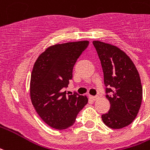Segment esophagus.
<instances>
[{"label":"esophagus","mask_w":150,"mask_h":150,"mask_svg":"<svg viewBox=\"0 0 150 150\" xmlns=\"http://www.w3.org/2000/svg\"><path fill=\"white\" fill-rule=\"evenodd\" d=\"M90 98L93 101L97 100L98 98V96H90Z\"/></svg>","instance_id":"esophagus-1"}]
</instances>
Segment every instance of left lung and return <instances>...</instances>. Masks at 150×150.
I'll list each match as a JSON object with an SVG mask.
<instances>
[{
  "mask_svg": "<svg viewBox=\"0 0 150 150\" xmlns=\"http://www.w3.org/2000/svg\"><path fill=\"white\" fill-rule=\"evenodd\" d=\"M101 61L110 103L108 113L102 115L104 124L118 129L129 126L137 117L142 100L139 73L131 59L119 47L101 41H93Z\"/></svg>",
  "mask_w": 150,
  "mask_h": 150,
  "instance_id": "8db88e82",
  "label": "left lung"
}]
</instances>
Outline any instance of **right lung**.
I'll list each match as a JSON object with an SVG mask.
<instances>
[{"instance_id": "1", "label": "right lung", "mask_w": 150, "mask_h": 150, "mask_svg": "<svg viewBox=\"0 0 150 150\" xmlns=\"http://www.w3.org/2000/svg\"><path fill=\"white\" fill-rule=\"evenodd\" d=\"M89 41L52 45L39 55L30 81V98L35 111L48 126L56 129L69 128L86 105V96L67 95L72 71Z\"/></svg>"}]
</instances>
